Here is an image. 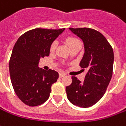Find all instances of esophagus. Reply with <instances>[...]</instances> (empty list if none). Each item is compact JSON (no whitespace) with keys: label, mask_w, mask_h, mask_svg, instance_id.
<instances>
[{"label":"esophagus","mask_w":126,"mask_h":126,"mask_svg":"<svg viewBox=\"0 0 126 126\" xmlns=\"http://www.w3.org/2000/svg\"><path fill=\"white\" fill-rule=\"evenodd\" d=\"M64 76H65V74L63 73H59V77L60 78H63Z\"/></svg>","instance_id":"34e87169"}]
</instances>
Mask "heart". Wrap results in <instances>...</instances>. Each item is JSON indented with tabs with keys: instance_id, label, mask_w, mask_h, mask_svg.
<instances>
[{
	"instance_id": "heart-1",
	"label": "heart",
	"mask_w": 126,
	"mask_h": 126,
	"mask_svg": "<svg viewBox=\"0 0 126 126\" xmlns=\"http://www.w3.org/2000/svg\"><path fill=\"white\" fill-rule=\"evenodd\" d=\"M78 42H80V41H79V39H76V38L70 37V38H68V39H67V43H68V44L69 45V47H70V46H71V45H73V44H74L78 43ZM56 46H57V43H56V41L53 42V44H51V51H53V50H55V48H56Z\"/></svg>"
}]
</instances>
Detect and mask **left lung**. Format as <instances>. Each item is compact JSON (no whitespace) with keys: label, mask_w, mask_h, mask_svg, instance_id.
Here are the masks:
<instances>
[{"label":"left lung","mask_w":126,"mask_h":126,"mask_svg":"<svg viewBox=\"0 0 126 126\" xmlns=\"http://www.w3.org/2000/svg\"><path fill=\"white\" fill-rule=\"evenodd\" d=\"M84 44L85 53L79 66L88 70L82 82L72 77L71 85L65 90L73 104L87 108L95 104L105 94L111 79L113 51L107 39L99 32L91 28H69Z\"/></svg>","instance_id":"1"}]
</instances>
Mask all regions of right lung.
I'll list each match as a JSON object with an SVG mask.
<instances>
[{
    "label": "right lung",
    "instance_id": "1",
    "mask_svg": "<svg viewBox=\"0 0 126 126\" xmlns=\"http://www.w3.org/2000/svg\"><path fill=\"white\" fill-rule=\"evenodd\" d=\"M64 30L36 28L25 32L16 41L9 70L15 92L26 105L39 106L48 99L58 73L51 69L46 71L38 65L41 58L49 56L52 43Z\"/></svg>",
    "mask_w": 126,
    "mask_h": 126
}]
</instances>
